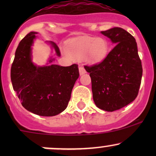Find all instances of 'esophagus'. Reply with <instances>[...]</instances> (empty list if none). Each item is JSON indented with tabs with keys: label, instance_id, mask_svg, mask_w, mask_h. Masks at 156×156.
<instances>
[{
	"label": "esophagus",
	"instance_id": "obj_1",
	"mask_svg": "<svg viewBox=\"0 0 156 156\" xmlns=\"http://www.w3.org/2000/svg\"><path fill=\"white\" fill-rule=\"evenodd\" d=\"M79 73H80V76H82V75L85 74V73H86V69H84V68L82 67V66H80V67H79Z\"/></svg>",
	"mask_w": 156,
	"mask_h": 156
}]
</instances>
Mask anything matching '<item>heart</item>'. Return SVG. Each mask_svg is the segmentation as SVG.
Returning <instances> with one entry per match:
<instances>
[{
  "instance_id": "1",
  "label": "heart",
  "mask_w": 156,
  "mask_h": 156,
  "mask_svg": "<svg viewBox=\"0 0 156 156\" xmlns=\"http://www.w3.org/2000/svg\"><path fill=\"white\" fill-rule=\"evenodd\" d=\"M108 48V42L105 39L86 37L72 41L68 50L75 58H83L87 56L91 62H98L105 58Z\"/></svg>"
}]
</instances>
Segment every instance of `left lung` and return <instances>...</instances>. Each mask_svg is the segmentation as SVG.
Returning a JSON list of instances; mask_svg holds the SVG:
<instances>
[{"label": "left lung", "mask_w": 156, "mask_h": 156, "mask_svg": "<svg viewBox=\"0 0 156 156\" xmlns=\"http://www.w3.org/2000/svg\"><path fill=\"white\" fill-rule=\"evenodd\" d=\"M115 44L100 63L84 66L92 80L93 100L106 112L120 109L136 98L142 66L136 39L123 28L101 31Z\"/></svg>", "instance_id": "left-lung-1"}]
</instances>
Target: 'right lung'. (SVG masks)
Instances as JSON below:
<instances>
[{"label": "right lung", "instance_id": "1", "mask_svg": "<svg viewBox=\"0 0 156 156\" xmlns=\"http://www.w3.org/2000/svg\"><path fill=\"white\" fill-rule=\"evenodd\" d=\"M37 32L23 38L15 52L11 67L14 90L26 110L43 117L57 115L65 110L71 92L79 77L78 64L62 67L56 64L37 67L31 62V45ZM60 56L59 48L50 42ZM53 62L51 59L49 62Z\"/></svg>", "mask_w": 156, "mask_h": 156}]
</instances>
